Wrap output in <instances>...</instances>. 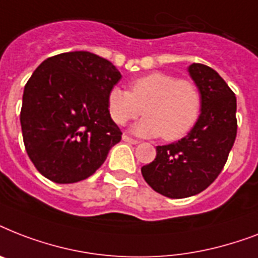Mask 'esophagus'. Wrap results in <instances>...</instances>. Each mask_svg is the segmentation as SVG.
I'll return each instance as SVG.
<instances>
[{"mask_svg":"<svg viewBox=\"0 0 258 258\" xmlns=\"http://www.w3.org/2000/svg\"><path fill=\"white\" fill-rule=\"evenodd\" d=\"M121 139H123L125 143H130V145H138V143H139V141H137V139H133V138H130L128 135H123V138H121Z\"/></svg>","mask_w":258,"mask_h":258,"instance_id":"esophagus-1","label":"esophagus"}]
</instances>
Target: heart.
<instances>
[{
    "mask_svg": "<svg viewBox=\"0 0 258 258\" xmlns=\"http://www.w3.org/2000/svg\"><path fill=\"white\" fill-rule=\"evenodd\" d=\"M109 116L116 124H125L146 116L133 127L141 137L162 135L178 141L196 125L202 108V95L196 83L163 72H153L130 83V89L113 87L107 96Z\"/></svg>",
    "mask_w": 258,
    "mask_h": 258,
    "instance_id": "heart-1",
    "label": "heart"
}]
</instances>
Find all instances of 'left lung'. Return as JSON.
Listing matches in <instances>:
<instances>
[{"label": "left lung", "instance_id": "1", "mask_svg": "<svg viewBox=\"0 0 258 258\" xmlns=\"http://www.w3.org/2000/svg\"><path fill=\"white\" fill-rule=\"evenodd\" d=\"M187 71L202 95L200 117L180 141L158 146L155 159L142 167L151 188L169 198H187L209 187L224 169L237 135L234 92L210 67L194 62Z\"/></svg>", "mask_w": 258, "mask_h": 258}]
</instances>
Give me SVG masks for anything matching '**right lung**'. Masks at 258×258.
<instances>
[{"mask_svg":"<svg viewBox=\"0 0 258 258\" xmlns=\"http://www.w3.org/2000/svg\"><path fill=\"white\" fill-rule=\"evenodd\" d=\"M121 79L112 62L86 50L44 60L22 96V138L36 169L56 183H75L96 171L119 143L107 96Z\"/></svg>","mask_w":258,"mask_h":258,"instance_id":"obj_1","label":"right lung"}]
</instances>
